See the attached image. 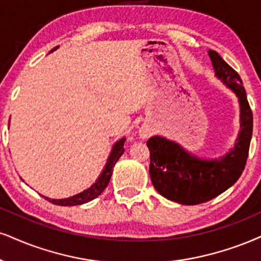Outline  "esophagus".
Segmentation results:
<instances>
[{"instance_id": "esophagus-1", "label": "esophagus", "mask_w": 261, "mask_h": 261, "mask_svg": "<svg viewBox=\"0 0 261 261\" xmlns=\"http://www.w3.org/2000/svg\"><path fill=\"white\" fill-rule=\"evenodd\" d=\"M141 136H143L144 138L147 137V136H149V132H147V130H143V132H141Z\"/></svg>"}]
</instances>
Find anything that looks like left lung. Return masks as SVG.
I'll return each instance as SVG.
<instances>
[{
	"label": "left lung",
	"mask_w": 261,
	"mask_h": 261,
	"mask_svg": "<svg viewBox=\"0 0 261 261\" xmlns=\"http://www.w3.org/2000/svg\"><path fill=\"white\" fill-rule=\"evenodd\" d=\"M215 76L231 89L240 104V132L224 156L202 159L165 137L147 140L150 178L157 192L169 201L192 205L211 201L231 188L242 174L253 133V114L244 87L234 70L215 50H208Z\"/></svg>",
	"instance_id": "left-lung-1"
}]
</instances>
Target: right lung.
Segmentation results:
<instances>
[{"instance_id": "obj_1", "label": "right lung", "mask_w": 261, "mask_h": 261, "mask_svg": "<svg viewBox=\"0 0 261 261\" xmlns=\"http://www.w3.org/2000/svg\"><path fill=\"white\" fill-rule=\"evenodd\" d=\"M58 48H59V46L54 47L49 53L54 52V50L58 49ZM124 141H125V138L123 137V138H121L120 140L116 141V143L114 144V146H112V149H111L110 155H109L108 161H106V165L104 167V169H102L100 175L98 176V179L95 180L94 184L89 186L88 189L83 190V191L79 192V194L70 196V197H66V198H49V197H46V196H43V197L46 198L47 201L52 202L53 204L69 205V207H70V205H79V204L87 203V202L92 201V199L98 197V196L100 195L102 191H104L106 186H108L109 181H110V178H111V174H112V169H114L116 162H117L118 159H120V157L123 155V152H124V149H123Z\"/></svg>"}]
</instances>
